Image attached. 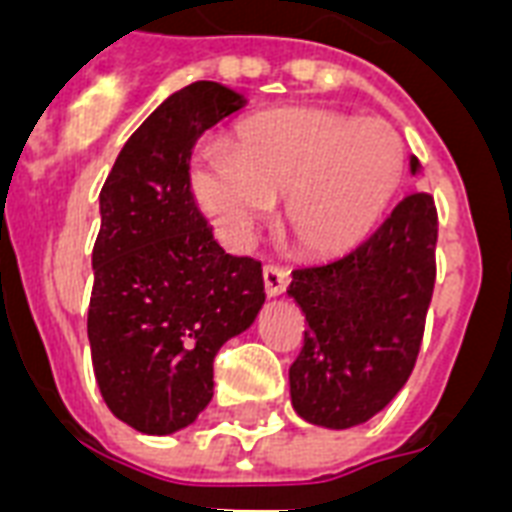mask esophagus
Returning <instances> with one entry per match:
<instances>
[{
	"mask_svg": "<svg viewBox=\"0 0 512 512\" xmlns=\"http://www.w3.org/2000/svg\"><path fill=\"white\" fill-rule=\"evenodd\" d=\"M263 284H265V295L279 297L289 284L287 271H281V268H276V265H265V268H263Z\"/></svg>",
	"mask_w": 512,
	"mask_h": 512,
	"instance_id": "esophagus-1",
	"label": "esophagus"
}]
</instances>
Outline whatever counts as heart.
I'll use <instances>...</instances> for the list:
<instances>
[{
	"label": "heart",
	"mask_w": 512,
	"mask_h": 512,
	"mask_svg": "<svg viewBox=\"0 0 512 512\" xmlns=\"http://www.w3.org/2000/svg\"><path fill=\"white\" fill-rule=\"evenodd\" d=\"M404 175V146L385 122L279 108L236 127L228 148L193 156L188 185L225 241H239L281 201V228L300 252L342 255L385 215Z\"/></svg>",
	"instance_id": "b5f03b06"
}]
</instances>
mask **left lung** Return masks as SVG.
I'll list each match as a JSON object with an SVG mask.
<instances>
[{
	"instance_id": "8db88e82",
	"label": "left lung",
	"mask_w": 512,
	"mask_h": 512,
	"mask_svg": "<svg viewBox=\"0 0 512 512\" xmlns=\"http://www.w3.org/2000/svg\"><path fill=\"white\" fill-rule=\"evenodd\" d=\"M409 172H420L417 156H409ZM436 239L433 196L412 193L361 247L292 271L287 295L308 329L289 366V396L305 422L353 428L404 388L433 295Z\"/></svg>"
}]
</instances>
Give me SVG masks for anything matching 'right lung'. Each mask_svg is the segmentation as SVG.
Wrapping results in <instances>:
<instances>
[{"mask_svg":"<svg viewBox=\"0 0 512 512\" xmlns=\"http://www.w3.org/2000/svg\"><path fill=\"white\" fill-rule=\"evenodd\" d=\"M244 106L217 82L172 92L132 132L100 191L92 369L114 417L146 436H170L204 412L217 350L265 303L260 263L225 255L188 185L193 143Z\"/></svg>","mask_w":512,"mask_h":512,"instance_id":"1","label":"right lung"}]
</instances>
